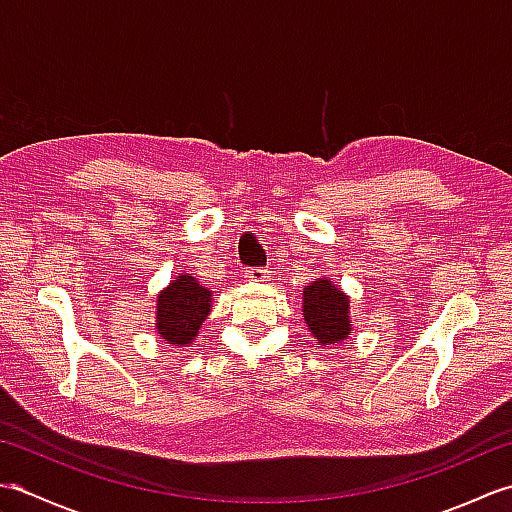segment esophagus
Instances as JSON below:
<instances>
[{
    "instance_id": "esophagus-1",
    "label": "esophagus",
    "mask_w": 512,
    "mask_h": 512,
    "mask_svg": "<svg viewBox=\"0 0 512 512\" xmlns=\"http://www.w3.org/2000/svg\"><path fill=\"white\" fill-rule=\"evenodd\" d=\"M244 277L253 284H264V281H268V268H248Z\"/></svg>"
}]
</instances>
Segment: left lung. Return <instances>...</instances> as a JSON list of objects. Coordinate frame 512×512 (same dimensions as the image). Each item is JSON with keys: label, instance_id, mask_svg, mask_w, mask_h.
Wrapping results in <instances>:
<instances>
[{"label": "left lung", "instance_id": "8db88e82", "mask_svg": "<svg viewBox=\"0 0 512 512\" xmlns=\"http://www.w3.org/2000/svg\"><path fill=\"white\" fill-rule=\"evenodd\" d=\"M347 312H350V299L328 279H317L314 284L303 288V317H306L310 332L317 336L321 345L347 339L352 330Z\"/></svg>", "mask_w": 512, "mask_h": 512}]
</instances>
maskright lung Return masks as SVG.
I'll return each instance as SVG.
<instances>
[{
	"instance_id": "obj_1",
	"label": "right lung",
	"mask_w": 512,
	"mask_h": 512,
	"mask_svg": "<svg viewBox=\"0 0 512 512\" xmlns=\"http://www.w3.org/2000/svg\"><path fill=\"white\" fill-rule=\"evenodd\" d=\"M211 312V290L202 288L189 275H180L171 286L160 292L156 330L173 345H187Z\"/></svg>"
}]
</instances>
